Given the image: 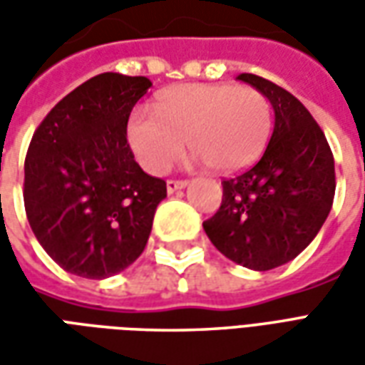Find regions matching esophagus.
Listing matches in <instances>:
<instances>
[{
  "mask_svg": "<svg viewBox=\"0 0 365 365\" xmlns=\"http://www.w3.org/2000/svg\"><path fill=\"white\" fill-rule=\"evenodd\" d=\"M187 185V180H168L166 182V190L168 193H174V191L182 190Z\"/></svg>",
  "mask_w": 365,
  "mask_h": 365,
  "instance_id": "esophagus-1",
  "label": "esophagus"
}]
</instances>
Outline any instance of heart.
<instances>
[{
  "instance_id": "obj_1",
  "label": "heart",
  "mask_w": 365,
  "mask_h": 365,
  "mask_svg": "<svg viewBox=\"0 0 365 365\" xmlns=\"http://www.w3.org/2000/svg\"><path fill=\"white\" fill-rule=\"evenodd\" d=\"M154 117L136 111L127 125V138L140 166L150 174H166L183 154L209 170L230 174L245 170L268 144L272 103L254 86L185 83L162 91L154 101Z\"/></svg>"
}]
</instances>
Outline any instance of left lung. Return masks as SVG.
<instances>
[{"instance_id":"1","label":"left lung","mask_w":365,"mask_h":365,"mask_svg":"<svg viewBox=\"0 0 365 365\" xmlns=\"http://www.w3.org/2000/svg\"><path fill=\"white\" fill-rule=\"evenodd\" d=\"M268 97L275 123L262 158L222 180V201L203 222L229 260L258 272L293 260L327 221L336 190L327 136L297 97L260 76L240 74Z\"/></svg>"}]
</instances>
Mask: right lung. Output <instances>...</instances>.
<instances>
[{"label":"right lung","instance_id":"obj_1","mask_svg":"<svg viewBox=\"0 0 365 365\" xmlns=\"http://www.w3.org/2000/svg\"><path fill=\"white\" fill-rule=\"evenodd\" d=\"M144 76L105 72L52 107L25 156L29 225L60 268L103 279L143 254L166 182L144 174L127 140Z\"/></svg>","mask_w":365,"mask_h":365}]
</instances>
